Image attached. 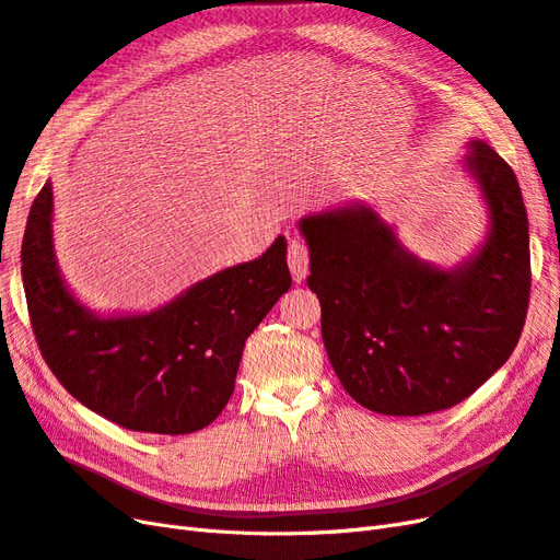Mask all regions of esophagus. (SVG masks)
<instances>
[{
  "instance_id": "1",
  "label": "esophagus",
  "mask_w": 560,
  "mask_h": 560,
  "mask_svg": "<svg viewBox=\"0 0 560 560\" xmlns=\"http://www.w3.org/2000/svg\"><path fill=\"white\" fill-rule=\"evenodd\" d=\"M289 267H291V275L295 279V283L305 281L310 275V250L305 246V242H300V238H293L289 244Z\"/></svg>"
}]
</instances>
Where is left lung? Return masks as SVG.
<instances>
[{
	"mask_svg": "<svg viewBox=\"0 0 560 560\" xmlns=\"http://www.w3.org/2000/svg\"><path fill=\"white\" fill-rule=\"evenodd\" d=\"M462 171L486 206V232L457 265L422 260L369 201L307 213V285L342 387L382 415L465 401L506 363L530 298L528 213L514 171L469 140Z\"/></svg>",
	"mask_w": 560,
	"mask_h": 560,
	"instance_id": "8db88e82",
	"label": "left lung"
}]
</instances>
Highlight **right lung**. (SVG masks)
<instances>
[{
  "label": "right lung",
  "mask_w": 560,
  "mask_h": 560,
  "mask_svg": "<svg viewBox=\"0 0 560 560\" xmlns=\"http://www.w3.org/2000/svg\"><path fill=\"white\" fill-rule=\"evenodd\" d=\"M285 238L225 267L150 312L101 314L62 279L54 246V185L32 203L23 289L44 361L79 404L119 427L191 434L234 392L248 335L291 289Z\"/></svg>",
  "instance_id": "obj_1"
}]
</instances>
